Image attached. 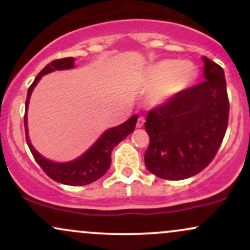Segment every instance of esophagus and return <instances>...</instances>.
Returning <instances> with one entry per match:
<instances>
[{"label":"esophagus","instance_id":"1","mask_svg":"<svg viewBox=\"0 0 250 250\" xmlns=\"http://www.w3.org/2000/svg\"><path fill=\"white\" fill-rule=\"evenodd\" d=\"M143 125H145V117L140 116L139 120H137V123H136V127L137 128H142Z\"/></svg>","mask_w":250,"mask_h":250}]
</instances>
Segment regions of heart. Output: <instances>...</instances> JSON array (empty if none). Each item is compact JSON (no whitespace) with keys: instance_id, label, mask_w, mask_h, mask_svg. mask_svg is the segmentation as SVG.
I'll list each match as a JSON object with an SVG mask.
<instances>
[{"instance_id":"heart-1","label":"heart","mask_w":250,"mask_h":250,"mask_svg":"<svg viewBox=\"0 0 250 250\" xmlns=\"http://www.w3.org/2000/svg\"><path fill=\"white\" fill-rule=\"evenodd\" d=\"M195 76V68L190 62L162 60L146 68L140 83L150 91V102L160 105L168 102L190 84Z\"/></svg>"}]
</instances>
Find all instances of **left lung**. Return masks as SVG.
<instances>
[{
	"mask_svg": "<svg viewBox=\"0 0 250 250\" xmlns=\"http://www.w3.org/2000/svg\"><path fill=\"white\" fill-rule=\"evenodd\" d=\"M202 60L205 81L149 111L146 119L150 143L145 163L160 179L179 181L199 174L225 137L229 116L225 71L208 57Z\"/></svg>",
	"mask_w": 250,
	"mask_h": 250,
	"instance_id": "8db88e82",
	"label": "left lung"
}]
</instances>
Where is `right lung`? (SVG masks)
Returning <instances> with one entry per match:
<instances>
[{
	"label": "right lung",
	"instance_id": "add662e5",
	"mask_svg": "<svg viewBox=\"0 0 250 250\" xmlns=\"http://www.w3.org/2000/svg\"><path fill=\"white\" fill-rule=\"evenodd\" d=\"M73 68H75V59L74 57L55 60V61L48 63L40 71L36 79L34 80L33 84L28 89L27 100H25V137H27L28 147H29L33 156L35 157L36 162L39 163L40 167L50 179L67 186H85L95 182L96 180H99L100 177H102L107 173L109 167H110L111 151H113L114 147H116L129 134L133 133L139 116L133 115L122 125L104 130V133L96 140V142L87 151H84L82 155L71 160V161L55 162L49 159H45L42 154H40L34 148V146L30 142L29 135H28V107H29L31 93H33L37 83L40 82V80L42 79V76L56 70H67L73 69Z\"/></svg>",
	"mask_w": 250,
	"mask_h": 250
}]
</instances>
